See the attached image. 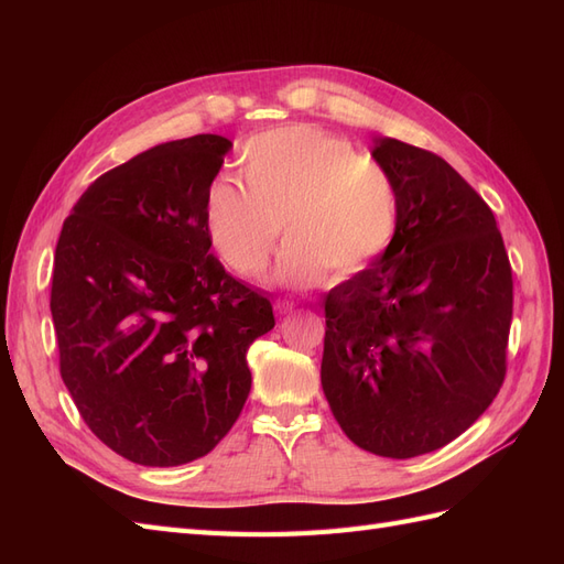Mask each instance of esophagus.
I'll return each mask as SVG.
<instances>
[{
  "label": "esophagus",
  "mask_w": 564,
  "mask_h": 564,
  "mask_svg": "<svg viewBox=\"0 0 564 564\" xmlns=\"http://www.w3.org/2000/svg\"><path fill=\"white\" fill-rule=\"evenodd\" d=\"M294 308H296L294 301H284V299H278V301H275V313H278V315H289Z\"/></svg>",
  "instance_id": "obj_1"
}]
</instances>
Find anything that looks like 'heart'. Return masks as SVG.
Segmentation results:
<instances>
[{
    "instance_id": "b5f03b06",
    "label": "heart",
    "mask_w": 564,
    "mask_h": 564,
    "mask_svg": "<svg viewBox=\"0 0 564 564\" xmlns=\"http://www.w3.org/2000/svg\"><path fill=\"white\" fill-rule=\"evenodd\" d=\"M240 174L216 178L204 197L209 240L240 278L261 275L284 247L275 278L313 286L365 270L398 230V187L377 160L362 158L344 135L313 124H286L253 135Z\"/></svg>"
}]
</instances>
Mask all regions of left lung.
Listing matches in <instances>:
<instances>
[{
    "mask_svg": "<svg viewBox=\"0 0 564 564\" xmlns=\"http://www.w3.org/2000/svg\"><path fill=\"white\" fill-rule=\"evenodd\" d=\"M398 187V230L324 299L322 390L371 454L449 445L506 379L513 272L487 202L431 150L377 139Z\"/></svg>",
    "mask_w": 564,
    "mask_h": 564,
    "instance_id": "1",
    "label": "left lung"
}]
</instances>
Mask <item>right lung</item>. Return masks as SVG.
Wrapping results in <instances>:
<instances>
[{
  "label": "right lung",
  "instance_id": "right-lung-1",
  "mask_svg": "<svg viewBox=\"0 0 564 564\" xmlns=\"http://www.w3.org/2000/svg\"><path fill=\"white\" fill-rule=\"evenodd\" d=\"M232 143L199 133L98 176L65 218L51 280L61 377L91 433L141 466L209 454L251 388L270 301L209 251L204 197Z\"/></svg>",
  "mask_w": 564,
  "mask_h": 564
}]
</instances>
